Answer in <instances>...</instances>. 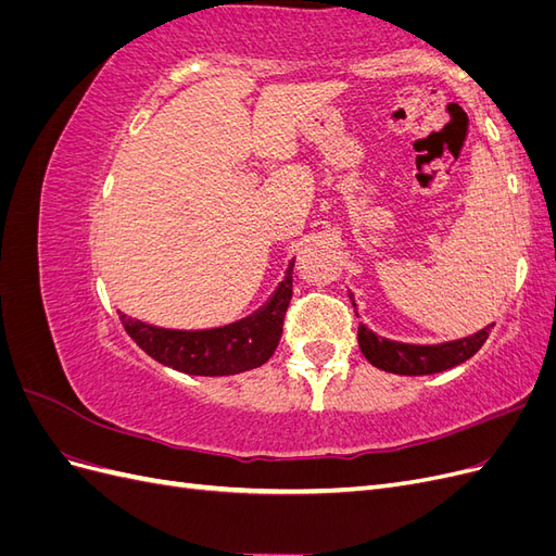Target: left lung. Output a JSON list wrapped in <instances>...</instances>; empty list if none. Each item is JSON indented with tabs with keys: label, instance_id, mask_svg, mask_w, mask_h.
Listing matches in <instances>:
<instances>
[{
	"label": "left lung",
	"instance_id": "left-lung-1",
	"mask_svg": "<svg viewBox=\"0 0 556 556\" xmlns=\"http://www.w3.org/2000/svg\"><path fill=\"white\" fill-rule=\"evenodd\" d=\"M352 299V296H350ZM352 306H355V299H352ZM490 327L482 331L468 336L462 341L441 343V345H410V343H396L387 341L382 336L374 333L359 325V350L362 355L371 362L380 371L396 374V376H431L447 371L452 366H459L466 359H470L476 352L484 345L486 336H490Z\"/></svg>",
	"mask_w": 556,
	"mask_h": 556
}]
</instances>
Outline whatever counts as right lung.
<instances>
[{
    "mask_svg": "<svg viewBox=\"0 0 556 556\" xmlns=\"http://www.w3.org/2000/svg\"><path fill=\"white\" fill-rule=\"evenodd\" d=\"M292 266L294 262L264 308L227 327L204 331L160 329L125 313H121V323L146 355L180 374L211 378L243 374L268 362L280 343L282 319L292 299Z\"/></svg>",
    "mask_w": 556,
    "mask_h": 556,
    "instance_id": "add662e5",
    "label": "right lung"
}]
</instances>
